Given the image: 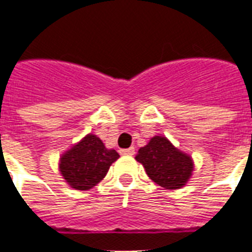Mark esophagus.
Returning <instances> with one entry per match:
<instances>
[{
    "label": "esophagus",
    "instance_id": "obj_1",
    "mask_svg": "<svg viewBox=\"0 0 252 252\" xmlns=\"http://www.w3.org/2000/svg\"><path fill=\"white\" fill-rule=\"evenodd\" d=\"M119 153L122 156H133L134 154V148H128V149H120Z\"/></svg>",
    "mask_w": 252,
    "mask_h": 252
}]
</instances>
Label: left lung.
<instances>
[{
    "label": "left lung",
    "mask_w": 252,
    "mask_h": 252,
    "mask_svg": "<svg viewBox=\"0 0 252 252\" xmlns=\"http://www.w3.org/2000/svg\"><path fill=\"white\" fill-rule=\"evenodd\" d=\"M136 161L142 163L150 179L166 189H178L192 175L191 157L180 152L166 137L156 136L138 150Z\"/></svg>",
    "instance_id": "obj_1"
}]
</instances>
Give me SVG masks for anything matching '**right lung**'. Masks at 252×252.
<instances>
[{"label": "right lung", "mask_w": 252, "mask_h": 252, "mask_svg": "<svg viewBox=\"0 0 252 252\" xmlns=\"http://www.w3.org/2000/svg\"><path fill=\"white\" fill-rule=\"evenodd\" d=\"M119 158L116 150L107 149L95 134H87L60 158V171L69 186L86 191L100 182Z\"/></svg>", "instance_id": "right-lung-1"}]
</instances>
